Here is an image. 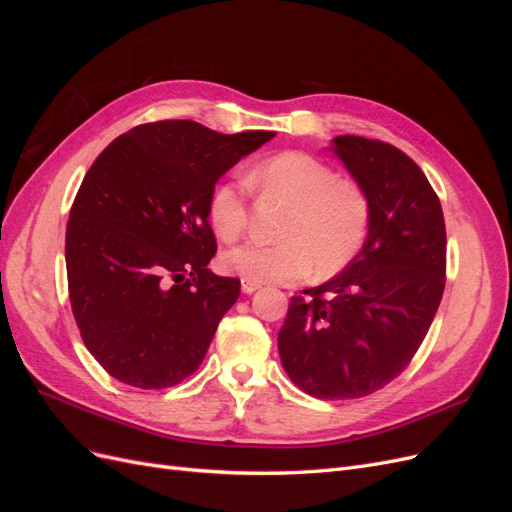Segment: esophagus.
<instances>
[{"instance_id":"1","label":"esophagus","mask_w":512,"mask_h":512,"mask_svg":"<svg viewBox=\"0 0 512 512\" xmlns=\"http://www.w3.org/2000/svg\"><path fill=\"white\" fill-rule=\"evenodd\" d=\"M260 288V284L258 282H252V280H241V290L245 292V294H252V292H256Z\"/></svg>"}]
</instances>
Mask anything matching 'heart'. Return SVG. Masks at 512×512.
<instances>
[{
	"label": "heart",
	"instance_id": "1",
	"mask_svg": "<svg viewBox=\"0 0 512 512\" xmlns=\"http://www.w3.org/2000/svg\"><path fill=\"white\" fill-rule=\"evenodd\" d=\"M250 181L271 198L292 205L282 243L247 241L224 254V265L252 282H294L318 267L320 273L344 269L363 250L371 226L367 192L342 179L322 160L303 151H284L260 162ZM250 185L228 179L209 196V220L232 243L247 226Z\"/></svg>",
	"mask_w": 512,
	"mask_h": 512
}]
</instances>
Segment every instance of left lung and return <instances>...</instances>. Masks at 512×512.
<instances>
[{"mask_svg":"<svg viewBox=\"0 0 512 512\" xmlns=\"http://www.w3.org/2000/svg\"><path fill=\"white\" fill-rule=\"evenodd\" d=\"M331 149L369 196V235L342 273L290 299L277 348L307 395L356 399L395 380L423 344L446 282V228L404 151L348 134Z\"/></svg>","mask_w":512,"mask_h":512,"instance_id":"obj_1","label":"left lung"}]
</instances>
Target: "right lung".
I'll use <instances>...</instances> for the list:
<instances>
[{
	"instance_id": "obj_1",
	"label": "right lung",
	"mask_w": 512,
	"mask_h": 512,
	"mask_svg": "<svg viewBox=\"0 0 512 512\" xmlns=\"http://www.w3.org/2000/svg\"><path fill=\"white\" fill-rule=\"evenodd\" d=\"M273 136L143 123L87 170L66 228L68 292L87 350L119 382L166 389L203 363L241 290L207 269L218 252L209 196Z\"/></svg>"
}]
</instances>
